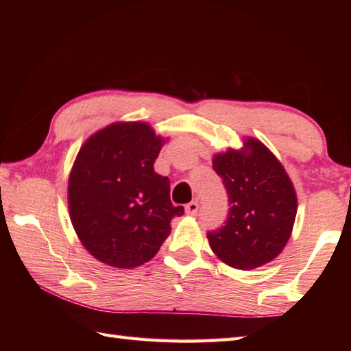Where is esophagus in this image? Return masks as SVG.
<instances>
[{
	"instance_id": "esophagus-1",
	"label": "esophagus",
	"mask_w": 351,
	"mask_h": 351,
	"mask_svg": "<svg viewBox=\"0 0 351 351\" xmlns=\"http://www.w3.org/2000/svg\"><path fill=\"white\" fill-rule=\"evenodd\" d=\"M197 210H199L197 202H190V204L185 205V214H189V215H196Z\"/></svg>"
}]
</instances>
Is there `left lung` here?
I'll return each instance as SVG.
<instances>
[{"label":"left lung","mask_w":351,"mask_h":351,"mask_svg":"<svg viewBox=\"0 0 351 351\" xmlns=\"http://www.w3.org/2000/svg\"><path fill=\"white\" fill-rule=\"evenodd\" d=\"M213 169L225 184L229 215L206 235L221 263L252 270L278 258L293 232L297 193L285 167L263 141L244 137L241 149L214 154Z\"/></svg>","instance_id":"left-lung-1"}]
</instances>
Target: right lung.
<instances>
[{
    "label": "right lung",
    "instance_id": "right-lung-1",
    "mask_svg": "<svg viewBox=\"0 0 351 351\" xmlns=\"http://www.w3.org/2000/svg\"><path fill=\"white\" fill-rule=\"evenodd\" d=\"M167 138L146 122H114L88 137L68 182L72 226L101 263L136 268L151 261L184 214L170 200L169 178L154 171Z\"/></svg>",
    "mask_w": 351,
    "mask_h": 351
}]
</instances>
